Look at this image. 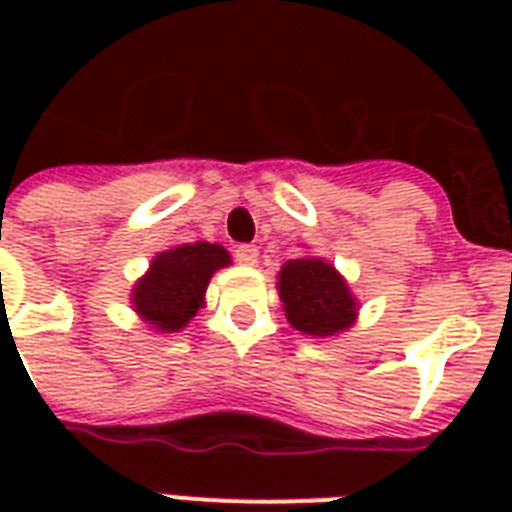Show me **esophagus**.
<instances>
[{"mask_svg": "<svg viewBox=\"0 0 512 512\" xmlns=\"http://www.w3.org/2000/svg\"><path fill=\"white\" fill-rule=\"evenodd\" d=\"M233 255L239 260L241 265H255L257 263V247L255 244H239V247L233 249Z\"/></svg>", "mask_w": 512, "mask_h": 512, "instance_id": "34e87169", "label": "esophagus"}]
</instances>
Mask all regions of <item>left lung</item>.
Listing matches in <instances>:
<instances>
[{
	"label": "left lung",
	"mask_w": 512,
	"mask_h": 512,
	"mask_svg": "<svg viewBox=\"0 0 512 512\" xmlns=\"http://www.w3.org/2000/svg\"><path fill=\"white\" fill-rule=\"evenodd\" d=\"M279 295L289 324L303 335L329 337L348 329L356 316V300L340 273L324 260L300 257L281 268Z\"/></svg>",
	"instance_id": "8db88e82"
}]
</instances>
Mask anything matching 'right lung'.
<instances>
[{"label":"right lung","mask_w":512,"mask_h":512,"mask_svg":"<svg viewBox=\"0 0 512 512\" xmlns=\"http://www.w3.org/2000/svg\"><path fill=\"white\" fill-rule=\"evenodd\" d=\"M231 263L220 244H183L154 257L151 271L135 284L132 305L156 332H177L196 316L217 268Z\"/></svg>","instance_id":"add662e5"}]
</instances>
